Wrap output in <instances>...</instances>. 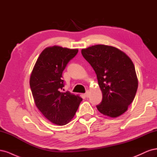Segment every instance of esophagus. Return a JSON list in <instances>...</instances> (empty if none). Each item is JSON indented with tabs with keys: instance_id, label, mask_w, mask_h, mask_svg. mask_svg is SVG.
Here are the masks:
<instances>
[{
	"instance_id": "esophagus-1",
	"label": "esophagus",
	"mask_w": 157,
	"mask_h": 157,
	"mask_svg": "<svg viewBox=\"0 0 157 157\" xmlns=\"http://www.w3.org/2000/svg\"><path fill=\"white\" fill-rule=\"evenodd\" d=\"M89 94H90V92H89V91L88 90H87V91L86 92V93H85V96H86V98H88V96H89Z\"/></svg>"
}]
</instances>
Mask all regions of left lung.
I'll return each instance as SVG.
<instances>
[{
	"label": "left lung",
	"mask_w": 157,
	"mask_h": 157,
	"mask_svg": "<svg viewBox=\"0 0 157 157\" xmlns=\"http://www.w3.org/2000/svg\"><path fill=\"white\" fill-rule=\"evenodd\" d=\"M81 53L95 71L102 92L98 110L112 118L122 115L134 100L138 86L132 61L121 50L103 44L82 49Z\"/></svg>",
	"instance_id": "obj_1"
}]
</instances>
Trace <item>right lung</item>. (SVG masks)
<instances>
[{
    "label": "right lung",
    "mask_w": 157,
    "mask_h": 157,
    "mask_svg": "<svg viewBox=\"0 0 157 157\" xmlns=\"http://www.w3.org/2000/svg\"><path fill=\"white\" fill-rule=\"evenodd\" d=\"M78 49L54 46L41 52L30 77V87L36 107L53 124H67L75 116L82 99L63 92L62 73Z\"/></svg>",
    "instance_id": "add662e5"
}]
</instances>
